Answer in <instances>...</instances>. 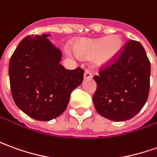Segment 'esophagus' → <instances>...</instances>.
<instances>
[{
    "label": "esophagus",
    "mask_w": 157,
    "mask_h": 157,
    "mask_svg": "<svg viewBox=\"0 0 157 157\" xmlns=\"http://www.w3.org/2000/svg\"><path fill=\"white\" fill-rule=\"evenodd\" d=\"M93 77V75H92V73L89 72L88 71H85V73H84V79H91Z\"/></svg>",
    "instance_id": "1"
}]
</instances>
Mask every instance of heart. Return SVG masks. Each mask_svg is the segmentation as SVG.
<instances>
[{"instance_id": "obj_1", "label": "heart", "mask_w": 157, "mask_h": 157, "mask_svg": "<svg viewBox=\"0 0 157 157\" xmlns=\"http://www.w3.org/2000/svg\"><path fill=\"white\" fill-rule=\"evenodd\" d=\"M123 47V40L119 35L100 38H84L73 44V51L80 59H91L94 68H100L112 61Z\"/></svg>"}]
</instances>
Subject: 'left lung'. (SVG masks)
<instances>
[{"instance_id":"8db88e82","label":"left lung","mask_w":157,"mask_h":157,"mask_svg":"<svg viewBox=\"0 0 157 157\" xmlns=\"http://www.w3.org/2000/svg\"><path fill=\"white\" fill-rule=\"evenodd\" d=\"M150 75L151 63L144 48L139 41L129 40L116 61L94 76L97 112L114 121L132 118L147 101Z\"/></svg>"}]
</instances>
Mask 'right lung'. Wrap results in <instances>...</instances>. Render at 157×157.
Wrapping results in <instances>:
<instances>
[{
	"label": "right lung",
	"instance_id": "obj_1",
	"mask_svg": "<svg viewBox=\"0 0 157 157\" xmlns=\"http://www.w3.org/2000/svg\"><path fill=\"white\" fill-rule=\"evenodd\" d=\"M28 36L11 57L9 78L15 104L37 121H50L67 107L71 92L82 84L84 71L66 70L60 64L62 52L48 37Z\"/></svg>",
	"mask_w": 157,
	"mask_h": 157
}]
</instances>
